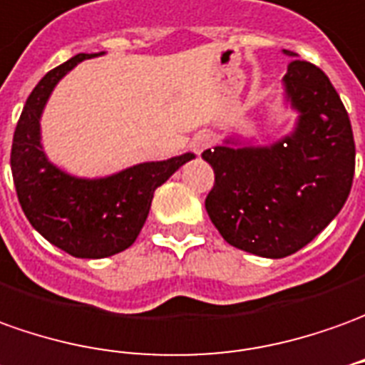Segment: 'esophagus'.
<instances>
[{"label":"esophagus","instance_id":"esophagus-1","mask_svg":"<svg viewBox=\"0 0 365 365\" xmlns=\"http://www.w3.org/2000/svg\"><path fill=\"white\" fill-rule=\"evenodd\" d=\"M210 145H212V137H210L208 133H198V135H195L192 143H190V147H192V150H195L197 155H200L202 150H207Z\"/></svg>","mask_w":365,"mask_h":365}]
</instances>
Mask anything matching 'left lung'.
Instances as JSON below:
<instances>
[{
  "label": "left lung",
  "instance_id": "1",
  "mask_svg": "<svg viewBox=\"0 0 365 365\" xmlns=\"http://www.w3.org/2000/svg\"><path fill=\"white\" fill-rule=\"evenodd\" d=\"M284 103L294 129L270 145L226 137L202 158L215 170L207 212L226 242L262 258H284L312 242L350 195L356 145L350 117L326 73L294 59Z\"/></svg>",
  "mask_w": 365,
  "mask_h": 365
}]
</instances>
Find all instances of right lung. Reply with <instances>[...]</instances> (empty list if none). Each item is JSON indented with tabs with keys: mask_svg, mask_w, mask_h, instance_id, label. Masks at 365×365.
<instances>
[{
	"mask_svg": "<svg viewBox=\"0 0 365 365\" xmlns=\"http://www.w3.org/2000/svg\"><path fill=\"white\" fill-rule=\"evenodd\" d=\"M99 55L79 53L35 85L11 145L15 190L27 220L45 240L75 258H107L129 248L149 216L155 190L195 158L185 153L97 178L75 177L49 160L41 143L45 105L73 67Z\"/></svg>",
	"mask_w": 365,
	"mask_h": 365,
	"instance_id": "obj_1",
	"label": "right lung"
}]
</instances>
